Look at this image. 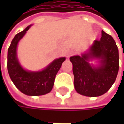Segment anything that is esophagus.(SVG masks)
I'll use <instances>...</instances> for the list:
<instances>
[{
    "label": "esophagus",
    "instance_id": "34e87169",
    "mask_svg": "<svg viewBox=\"0 0 124 124\" xmlns=\"http://www.w3.org/2000/svg\"><path fill=\"white\" fill-rule=\"evenodd\" d=\"M73 54H74V52H70L67 54V57L69 58L70 56H72V55H73Z\"/></svg>",
    "mask_w": 124,
    "mask_h": 124
}]
</instances>
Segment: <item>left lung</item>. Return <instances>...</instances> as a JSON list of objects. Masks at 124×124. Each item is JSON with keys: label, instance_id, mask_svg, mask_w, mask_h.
Listing matches in <instances>:
<instances>
[{"label": "left lung", "instance_id": "8db88e82", "mask_svg": "<svg viewBox=\"0 0 124 124\" xmlns=\"http://www.w3.org/2000/svg\"><path fill=\"white\" fill-rule=\"evenodd\" d=\"M100 40H95L87 53L70 58L72 63L74 85L80 95L97 97L106 93L114 83L119 69L118 46L111 35L102 31ZM98 59L100 65L88 61Z\"/></svg>", "mask_w": 124, "mask_h": 124}]
</instances>
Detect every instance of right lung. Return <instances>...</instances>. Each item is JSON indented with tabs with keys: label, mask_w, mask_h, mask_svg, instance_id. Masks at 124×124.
<instances>
[{
	"label": "right lung",
	"mask_w": 124,
	"mask_h": 124,
	"mask_svg": "<svg viewBox=\"0 0 124 124\" xmlns=\"http://www.w3.org/2000/svg\"><path fill=\"white\" fill-rule=\"evenodd\" d=\"M31 26V25L27 26L13 39L8 50L7 68L13 84L21 93L30 96H38L49 93L52 90L56 75L65 57L54 60L41 71L30 72L24 70L17 58V45Z\"/></svg>",
	"instance_id": "right-lung-1"
}]
</instances>
